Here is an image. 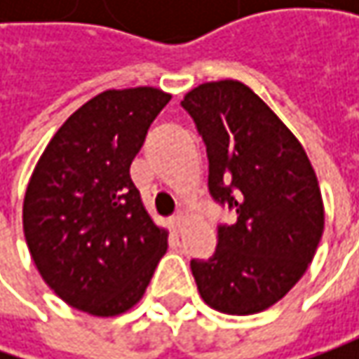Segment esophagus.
Masks as SVG:
<instances>
[{"label": "esophagus", "mask_w": 359, "mask_h": 359, "mask_svg": "<svg viewBox=\"0 0 359 359\" xmlns=\"http://www.w3.org/2000/svg\"><path fill=\"white\" fill-rule=\"evenodd\" d=\"M184 224H186V214H184V212H177V214L172 217V228L175 229V231H182Z\"/></svg>", "instance_id": "1"}]
</instances>
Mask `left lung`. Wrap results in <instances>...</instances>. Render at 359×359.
I'll use <instances>...</instances> for the list:
<instances>
[{
    "label": "left lung",
    "mask_w": 359,
    "mask_h": 359,
    "mask_svg": "<svg viewBox=\"0 0 359 359\" xmlns=\"http://www.w3.org/2000/svg\"><path fill=\"white\" fill-rule=\"evenodd\" d=\"M182 107L205 144L212 198L238 214L217 226L210 259H191L200 296L229 316L268 310L306 273L322 240L316 172L296 135L241 81L201 83Z\"/></svg>",
    "instance_id": "8db88e82"
}]
</instances>
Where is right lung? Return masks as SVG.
Returning a JSON list of instances; mask_svg holds the SVG:
<instances>
[{"label": "right lung", "mask_w": 359, "mask_h": 359, "mask_svg": "<svg viewBox=\"0 0 359 359\" xmlns=\"http://www.w3.org/2000/svg\"><path fill=\"white\" fill-rule=\"evenodd\" d=\"M172 100L156 88L107 90L65 119L23 200V233L43 282L91 316L133 308L168 250L130 165Z\"/></svg>", "instance_id": "right-lung-1"}]
</instances>
